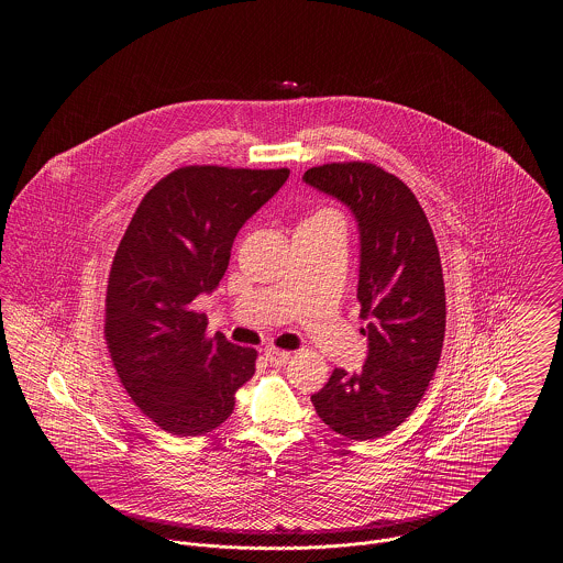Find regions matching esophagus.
Wrapping results in <instances>:
<instances>
[{"mask_svg":"<svg viewBox=\"0 0 563 563\" xmlns=\"http://www.w3.org/2000/svg\"><path fill=\"white\" fill-rule=\"evenodd\" d=\"M266 358L269 361V365H287L291 361V352H285V350L278 349H266Z\"/></svg>","mask_w":563,"mask_h":563,"instance_id":"obj_1","label":"esophagus"}]
</instances>
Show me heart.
I'll use <instances>...</instances> for the list:
<instances>
[{"instance_id":"1","label":"heart","mask_w":563,"mask_h":563,"mask_svg":"<svg viewBox=\"0 0 563 563\" xmlns=\"http://www.w3.org/2000/svg\"><path fill=\"white\" fill-rule=\"evenodd\" d=\"M321 217H338V214L333 213V211H329V209H322V211L312 214V217H308V219H321ZM308 219H306V221H308Z\"/></svg>"}]
</instances>
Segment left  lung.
Here are the masks:
<instances>
[{
	"label": "left lung",
	"instance_id": "obj_1",
	"mask_svg": "<svg viewBox=\"0 0 563 563\" xmlns=\"http://www.w3.org/2000/svg\"><path fill=\"white\" fill-rule=\"evenodd\" d=\"M354 214L361 317L369 319L361 372L335 369L310 399L329 429L367 441L422 401L445 338V285L434 234L413 191L369 162L322 164L301 177Z\"/></svg>",
	"mask_w": 563,
	"mask_h": 563
}]
</instances>
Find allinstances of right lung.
<instances>
[{"mask_svg":"<svg viewBox=\"0 0 563 563\" xmlns=\"http://www.w3.org/2000/svg\"><path fill=\"white\" fill-rule=\"evenodd\" d=\"M289 168L186 166L141 200L109 274L106 338L134 405L162 430L196 437L225 422L257 352L194 312L223 278L236 234L285 186Z\"/></svg>","mask_w":563,"mask_h":563,"instance_id":"add662e5","label":"right lung"}]
</instances>
